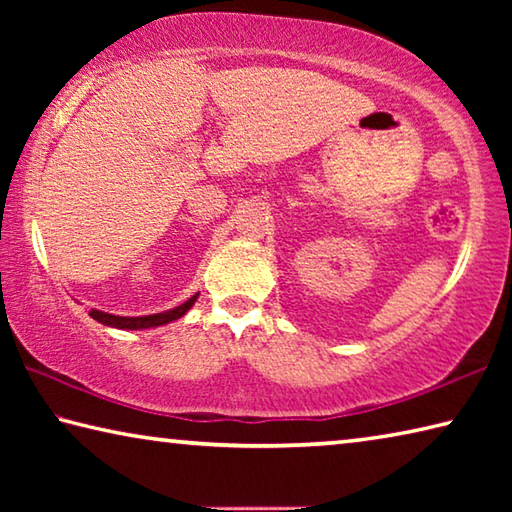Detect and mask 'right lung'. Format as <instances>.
Segmentation results:
<instances>
[{
  "instance_id": "add662e5",
  "label": "right lung",
  "mask_w": 512,
  "mask_h": 512,
  "mask_svg": "<svg viewBox=\"0 0 512 512\" xmlns=\"http://www.w3.org/2000/svg\"><path fill=\"white\" fill-rule=\"evenodd\" d=\"M196 296L189 298L183 305L173 307L169 311H160V314H149V316H115V314H106V311H99V309H92L90 316L94 320H99L101 325H108V327H117V329H149V327H160V325H167L171 320H178L180 316H185L192 305L196 302Z\"/></svg>"
}]
</instances>
